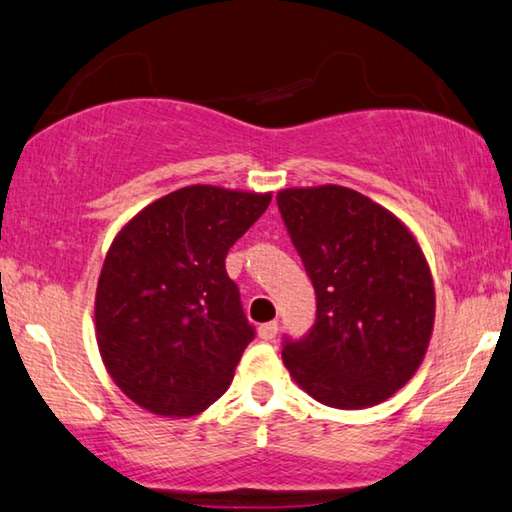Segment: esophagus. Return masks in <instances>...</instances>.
<instances>
[{"instance_id": "34e87169", "label": "esophagus", "mask_w": 512, "mask_h": 512, "mask_svg": "<svg viewBox=\"0 0 512 512\" xmlns=\"http://www.w3.org/2000/svg\"><path fill=\"white\" fill-rule=\"evenodd\" d=\"M277 332H279V325H277V320H272V322H265V325L258 327V336H261L263 341H272V338L277 336Z\"/></svg>"}]
</instances>
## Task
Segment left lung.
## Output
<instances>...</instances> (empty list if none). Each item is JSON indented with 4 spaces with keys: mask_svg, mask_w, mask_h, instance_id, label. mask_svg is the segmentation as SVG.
I'll return each mask as SVG.
<instances>
[{
    "mask_svg": "<svg viewBox=\"0 0 512 512\" xmlns=\"http://www.w3.org/2000/svg\"><path fill=\"white\" fill-rule=\"evenodd\" d=\"M277 203L318 300L309 336L283 345V366L327 407L384 403L419 371L435 325L419 242L350 187H288Z\"/></svg>",
    "mask_w": 512,
    "mask_h": 512,
    "instance_id": "left-lung-1",
    "label": "left lung"
}]
</instances>
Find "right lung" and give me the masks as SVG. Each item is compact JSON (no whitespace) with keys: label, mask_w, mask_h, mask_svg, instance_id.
Here are the masks:
<instances>
[{"label":"right lung","mask_w":512,"mask_h":512,"mask_svg":"<svg viewBox=\"0 0 512 512\" xmlns=\"http://www.w3.org/2000/svg\"><path fill=\"white\" fill-rule=\"evenodd\" d=\"M270 201L272 192L190 185L116 233L96 288V341L132 403L180 419L229 389L254 327L224 261Z\"/></svg>","instance_id":"1"}]
</instances>
